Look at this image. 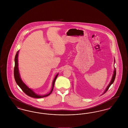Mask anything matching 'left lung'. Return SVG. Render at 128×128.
<instances>
[{"mask_svg":"<svg viewBox=\"0 0 128 128\" xmlns=\"http://www.w3.org/2000/svg\"><path fill=\"white\" fill-rule=\"evenodd\" d=\"M114 62H115V60H114ZM116 68H115V69H114V74H113V76H112V79L111 80V82H110V84H108V85L107 86V87H106V90L104 91V92L103 94H104V93H106V91L108 90V89H109V88L110 87V86H111V85L114 82V80H115V78H116Z\"/></svg>","mask_w":128,"mask_h":128,"instance_id":"left-lung-1","label":"left lung"}]
</instances>
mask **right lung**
<instances>
[{
  "mask_svg": "<svg viewBox=\"0 0 128 128\" xmlns=\"http://www.w3.org/2000/svg\"><path fill=\"white\" fill-rule=\"evenodd\" d=\"M18 52L19 51H18L17 52L16 55H15V67H14V76L15 80L17 84L18 85V86L21 88V89L22 90V91L24 92L26 94H27V96H28L30 97H32V98H39L46 97V96H48L49 95H50L53 91L55 81H56V78H57V77L58 75V73L57 74V75H56L53 81L52 88V89H51V91L48 94H44V95H43V96H40V95L37 94L36 93H35L33 91L32 89H30V88H29L27 85H26L22 81V80L20 77V73L18 72Z\"/></svg>",
  "mask_w": 128,
  "mask_h": 128,
  "instance_id": "obj_1",
  "label": "right lung"
}]
</instances>
